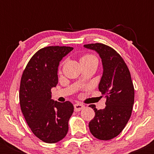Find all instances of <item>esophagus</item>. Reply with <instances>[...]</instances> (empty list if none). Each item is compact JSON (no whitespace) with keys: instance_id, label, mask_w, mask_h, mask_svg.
<instances>
[{"instance_id":"1","label":"esophagus","mask_w":154,"mask_h":154,"mask_svg":"<svg viewBox=\"0 0 154 154\" xmlns=\"http://www.w3.org/2000/svg\"><path fill=\"white\" fill-rule=\"evenodd\" d=\"M74 107H75V111H79L82 110V109H84L85 106L83 105V104H81V103H76L74 105Z\"/></svg>"}]
</instances>
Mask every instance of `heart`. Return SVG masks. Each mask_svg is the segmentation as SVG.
I'll return each instance as SVG.
<instances>
[{"label":"heart","mask_w":154,"mask_h":154,"mask_svg":"<svg viewBox=\"0 0 154 154\" xmlns=\"http://www.w3.org/2000/svg\"><path fill=\"white\" fill-rule=\"evenodd\" d=\"M92 58H93V59H95L94 56H92V55H85V56H82V57L81 58V59H92Z\"/></svg>","instance_id":"obj_1"}]
</instances>
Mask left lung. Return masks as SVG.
I'll use <instances>...</instances> for the list:
<instances>
[{"instance_id": "obj_1", "label": "left lung", "mask_w": 154, "mask_h": 154, "mask_svg": "<svg viewBox=\"0 0 154 154\" xmlns=\"http://www.w3.org/2000/svg\"><path fill=\"white\" fill-rule=\"evenodd\" d=\"M99 54L103 75L98 89L106 98V107L98 109L91 104L95 115L89 122L90 131L96 138L109 140L123 130L130 119L135 91L129 69L121 56L112 48L102 43L84 45Z\"/></svg>"}]
</instances>
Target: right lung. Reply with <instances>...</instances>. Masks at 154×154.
Here are the masks:
<instances>
[{
    "mask_svg": "<svg viewBox=\"0 0 154 154\" xmlns=\"http://www.w3.org/2000/svg\"><path fill=\"white\" fill-rule=\"evenodd\" d=\"M72 50L66 46L40 49L29 61L21 79V110L32 132L47 143L59 142L66 135L74 111L71 102L51 99V88L58 84L59 62Z\"/></svg>",
    "mask_w": 154,
    "mask_h": 154,
    "instance_id": "right-lung-1",
    "label": "right lung"
}]
</instances>
